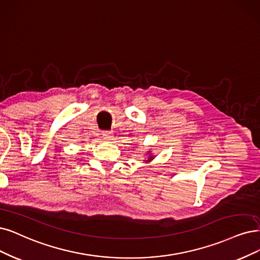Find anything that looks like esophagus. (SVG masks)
<instances>
[{
	"label": "esophagus",
	"mask_w": 260,
	"mask_h": 260,
	"mask_svg": "<svg viewBox=\"0 0 260 260\" xmlns=\"http://www.w3.org/2000/svg\"><path fill=\"white\" fill-rule=\"evenodd\" d=\"M112 135H113V134L111 132H104L103 133V136L105 137V139H107V140H110L113 137Z\"/></svg>",
	"instance_id": "1"
}]
</instances>
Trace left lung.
Segmentation results:
<instances>
[{
    "label": "left lung",
    "instance_id": "obj_1",
    "mask_svg": "<svg viewBox=\"0 0 260 260\" xmlns=\"http://www.w3.org/2000/svg\"><path fill=\"white\" fill-rule=\"evenodd\" d=\"M151 159H152V156H150V157H149V159H148V160H151Z\"/></svg>",
    "mask_w": 260,
    "mask_h": 260
}]
</instances>
